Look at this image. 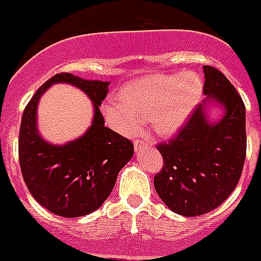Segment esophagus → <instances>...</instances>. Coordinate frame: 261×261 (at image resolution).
Masks as SVG:
<instances>
[{
    "label": "esophagus",
    "mask_w": 261,
    "mask_h": 261,
    "mask_svg": "<svg viewBox=\"0 0 261 261\" xmlns=\"http://www.w3.org/2000/svg\"><path fill=\"white\" fill-rule=\"evenodd\" d=\"M145 146H146L145 141H141V140L134 141V149H136L137 152H138V150H142Z\"/></svg>",
    "instance_id": "obj_1"
}]
</instances>
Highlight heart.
Here are the masks:
<instances>
[{
    "label": "heart",
    "instance_id": "b5f03b06",
    "mask_svg": "<svg viewBox=\"0 0 261 261\" xmlns=\"http://www.w3.org/2000/svg\"><path fill=\"white\" fill-rule=\"evenodd\" d=\"M203 94V80L195 71L150 74L123 87L120 99L103 105L109 124L121 134H134L149 120L159 136H173L185 124Z\"/></svg>",
    "mask_w": 261,
    "mask_h": 261
}]
</instances>
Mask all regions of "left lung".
Returning <instances> with one entry per match:
<instances>
[{"label":"left lung","mask_w":261,"mask_h":261,"mask_svg":"<svg viewBox=\"0 0 261 261\" xmlns=\"http://www.w3.org/2000/svg\"><path fill=\"white\" fill-rule=\"evenodd\" d=\"M207 95L167 142L156 146L163 167L153 178L160 199L174 213L195 217L219 207L238 184L246 158V120L242 98L223 73L203 66ZM210 101L226 109L222 120L210 123Z\"/></svg>","instance_id":"8db88e82"}]
</instances>
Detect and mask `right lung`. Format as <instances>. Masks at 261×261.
I'll use <instances>...</instances> for the list:
<instances>
[{
  "label": "right lung",
  "instance_id": "obj_1",
  "mask_svg": "<svg viewBox=\"0 0 261 261\" xmlns=\"http://www.w3.org/2000/svg\"><path fill=\"white\" fill-rule=\"evenodd\" d=\"M55 82L79 86L92 98L96 111L86 134L65 146H52L42 140L35 123L38 101ZM108 86V82L58 73L38 88L24 108L19 131L23 179L33 198L51 213L82 217L101 207L115 187L119 171L133 158V142L105 127L99 106Z\"/></svg>",
  "mask_w": 261,
  "mask_h": 261
}]
</instances>
